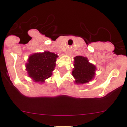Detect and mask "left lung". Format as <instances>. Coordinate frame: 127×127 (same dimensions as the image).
I'll use <instances>...</instances> for the list:
<instances>
[{
    "label": "left lung",
    "mask_w": 127,
    "mask_h": 127,
    "mask_svg": "<svg viewBox=\"0 0 127 127\" xmlns=\"http://www.w3.org/2000/svg\"><path fill=\"white\" fill-rule=\"evenodd\" d=\"M74 66L72 75L75 78L76 84H85L91 81L94 78L96 69V66L88 62L86 57L75 56Z\"/></svg>",
    "instance_id": "left-lung-1"
}]
</instances>
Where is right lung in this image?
<instances>
[{
	"instance_id": "add662e5",
	"label": "right lung",
	"mask_w": 127,
	"mask_h": 127,
	"mask_svg": "<svg viewBox=\"0 0 127 127\" xmlns=\"http://www.w3.org/2000/svg\"><path fill=\"white\" fill-rule=\"evenodd\" d=\"M57 55L48 51L29 56L26 64L29 77L35 82L42 83L50 77L56 66Z\"/></svg>"
}]
</instances>
